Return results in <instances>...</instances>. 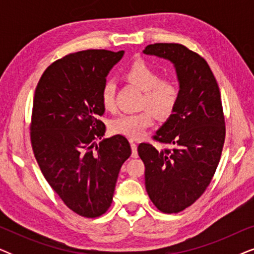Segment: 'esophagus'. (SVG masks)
Returning a JSON list of instances; mask_svg holds the SVG:
<instances>
[{"label": "esophagus", "mask_w": 254, "mask_h": 254, "mask_svg": "<svg viewBox=\"0 0 254 254\" xmlns=\"http://www.w3.org/2000/svg\"><path fill=\"white\" fill-rule=\"evenodd\" d=\"M130 147H131V157L136 158L137 157V144H136V142L130 140Z\"/></svg>", "instance_id": "esophagus-1"}]
</instances>
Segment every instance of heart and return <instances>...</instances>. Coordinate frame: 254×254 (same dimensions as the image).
<instances>
[{
	"label": "heart",
	"mask_w": 254,
	"mask_h": 254,
	"mask_svg": "<svg viewBox=\"0 0 254 254\" xmlns=\"http://www.w3.org/2000/svg\"><path fill=\"white\" fill-rule=\"evenodd\" d=\"M124 77L143 92L140 112L124 113L111 120V130L125 136L137 138L154 123V113L166 118L175 111L180 98L179 85L170 78H161L159 72L145 61H135L124 72ZM100 103L106 111L116 109V85L104 82L100 89Z\"/></svg>",
	"instance_id": "b5f03b06"
}]
</instances>
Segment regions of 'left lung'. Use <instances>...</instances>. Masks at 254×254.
Instances as JSON below:
<instances>
[{"instance_id": "1", "label": "left lung", "mask_w": 254, "mask_h": 254, "mask_svg": "<svg viewBox=\"0 0 254 254\" xmlns=\"http://www.w3.org/2000/svg\"><path fill=\"white\" fill-rule=\"evenodd\" d=\"M144 54L175 64L180 98L168 121L152 136L172 148L140 143L145 190L165 214L179 213L204 193L220 162L225 120L216 78L207 61L182 44L148 45Z\"/></svg>"}]
</instances>
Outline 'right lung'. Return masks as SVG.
<instances>
[{
  "mask_svg": "<svg viewBox=\"0 0 254 254\" xmlns=\"http://www.w3.org/2000/svg\"><path fill=\"white\" fill-rule=\"evenodd\" d=\"M125 52L86 50L48 65L38 82L30 137L45 179L65 206L95 218L111 207L121 166L131 154L123 135L105 134L100 89Z\"/></svg>",
  "mask_w": 254,
  "mask_h": 254,
  "instance_id": "right-lung-1",
  "label": "right lung"
}]
</instances>
